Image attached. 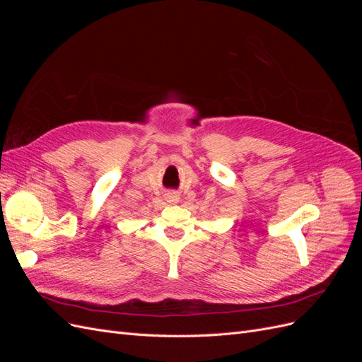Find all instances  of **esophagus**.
<instances>
[{
    "label": "esophagus",
    "instance_id": "1",
    "mask_svg": "<svg viewBox=\"0 0 362 362\" xmlns=\"http://www.w3.org/2000/svg\"><path fill=\"white\" fill-rule=\"evenodd\" d=\"M166 201H168L169 204H177V202L180 201V198H178V194H175V193H169V194L166 196Z\"/></svg>",
    "mask_w": 362,
    "mask_h": 362
}]
</instances>
